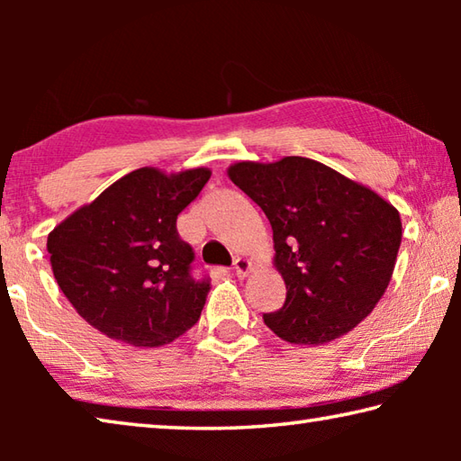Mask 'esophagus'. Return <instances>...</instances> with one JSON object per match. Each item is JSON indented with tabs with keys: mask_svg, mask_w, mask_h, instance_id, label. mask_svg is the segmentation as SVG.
<instances>
[{
	"mask_svg": "<svg viewBox=\"0 0 461 461\" xmlns=\"http://www.w3.org/2000/svg\"><path fill=\"white\" fill-rule=\"evenodd\" d=\"M233 270H236V275L240 278H244L249 275V272H252V262H249L248 258H236L233 260Z\"/></svg>",
	"mask_w": 461,
	"mask_h": 461,
	"instance_id": "34e87169",
	"label": "esophagus"
}]
</instances>
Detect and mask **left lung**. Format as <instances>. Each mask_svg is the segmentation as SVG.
I'll return each instance as SVG.
<instances>
[{
  "mask_svg": "<svg viewBox=\"0 0 461 461\" xmlns=\"http://www.w3.org/2000/svg\"><path fill=\"white\" fill-rule=\"evenodd\" d=\"M228 176L272 225L286 301L264 323L288 343L321 346L364 321L393 278L402 238L396 207L303 156L241 160Z\"/></svg>",
  "mask_w": 461,
  "mask_h": 461,
  "instance_id": "1",
  "label": "left lung"
}]
</instances>
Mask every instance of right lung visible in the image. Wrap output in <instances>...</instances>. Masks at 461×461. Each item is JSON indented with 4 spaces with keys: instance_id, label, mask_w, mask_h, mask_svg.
<instances>
[{
    "instance_id": "obj_1",
    "label": "right lung",
    "mask_w": 461,
    "mask_h": 461,
    "mask_svg": "<svg viewBox=\"0 0 461 461\" xmlns=\"http://www.w3.org/2000/svg\"><path fill=\"white\" fill-rule=\"evenodd\" d=\"M212 176L144 167L109 185L49 233L60 291L85 321L136 348L175 341L197 323L209 280L191 276L193 248L176 217Z\"/></svg>"
}]
</instances>
